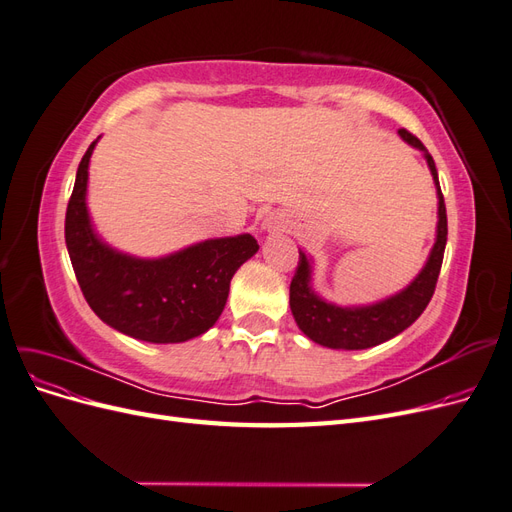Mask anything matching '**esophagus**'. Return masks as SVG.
Segmentation results:
<instances>
[{
    "instance_id": "obj_1",
    "label": "esophagus",
    "mask_w": 512,
    "mask_h": 512,
    "mask_svg": "<svg viewBox=\"0 0 512 512\" xmlns=\"http://www.w3.org/2000/svg\"><path fill=\"white\" fill-rule=\"evenodd\" d=\"M286 226H284V220L280 218V215H275V213H271V215H267L265 220H262V230H267V232H275V230H284Z\"/></svg>"
}]
</instances>
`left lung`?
<instances>
[{"mask_svg": "<svg viewBox=\"0 0 512 512\" xmlns=\"http://www.w3.org/2000/svg\"><path fill=\"white\" fill-rule=\"evenodd\" d=\"M399 136L418 151L425 153L427 166L433 175V183L438 190V230L436 243L425 262L423 271L414 277V282L393 297L378 301L374 305L359 307H339L327 303L312 288V262L299 250V265L290 282V309L297 320L299 329L312 339V342L335 348V350H365L374 348L386 339L406 331L410 324L425 312L433 290L438 284V275L446 247V207L440 190L436 162L429 156L425 145L408 130H399Z\"/></svg>", "mask_w": 512, "mask_h": 512, "instance_id": "8db88e82", "label": "left lung"}]
</instances>
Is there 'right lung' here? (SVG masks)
I'll list each match as a JSON object with an SVG mask.
<instances>
[{
    "mask_svg": "<svg viewBox=\"0 0 512 512\" xmlns=\"http://www.w3.org/2000/svg\"><path fill=\"white\" fill-rule=\"evenodd\" d=\"M89 145L66 211V245L89 307L108 327L151 344H179L209 331L224 312L230 280L258 252L252 235L207 239L164 258H136L104 243L89 220Z\"/></svg>",
    "mask_w": 512,
    "mask_h": 512,
    "instance_id": "1",
    "label": "right lung"
}]
</instances>
